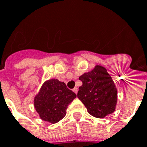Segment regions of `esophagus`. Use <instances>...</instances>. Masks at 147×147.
I'll return each instance as SVG.
<instances>
[{
    "label": "esophagus",
    "mask_w": 147,
    "mask_h": 147,
    "mask_svg": "<svg viewBox=\"0 0 147 147\" xmlns=\"http://www.w3.org/2000/svg\"><path fill=\"white\" fill-rule=\"evenodd\" d=\"M73 90V92H75L76 94H77V93H78V90L77 87H75V88H74L73 90Z\"/></svg>",
    "instance_id": "1"
}]
</instances>
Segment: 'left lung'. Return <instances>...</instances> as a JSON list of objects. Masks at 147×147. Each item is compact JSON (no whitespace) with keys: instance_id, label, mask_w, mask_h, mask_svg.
Here are the masks:
<instances>
[{"instance_id":"1","label":"left lung","mask_w":147,"mask_h":147,"mask_svg":"<svg viewBox=\"0 0 147 147\" xmlns=\"http://www.w3.org/2000/svg\"><path fill=\"white\" fill-rule=\"evenodd\" d=\"M78 98L82 102L90 115L104 118L115 111L117 103V89L106 68L96 65L93 69L79 77Z\"/></svg>"}]
</instances>
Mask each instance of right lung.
Listing matches in <instances>:
<instances>
[{
  "label": "right lung",
  "mask_w": 147,
  "mask_h": 147,
  "mask_svg": "<svg viewBox=\"0 0 147 147\" xmlns=\"http://www.w3.org/2000/svg\"><path fill=\"white\" fill-rule=\"evenodd\" d=\"M76 98L66 84L52 78L45 81L35 96L34 108L41 119L54 124L66 116L68 105Z\"/></svg>",
  "instance_id": "right-lung-1"
}]
</instances>
